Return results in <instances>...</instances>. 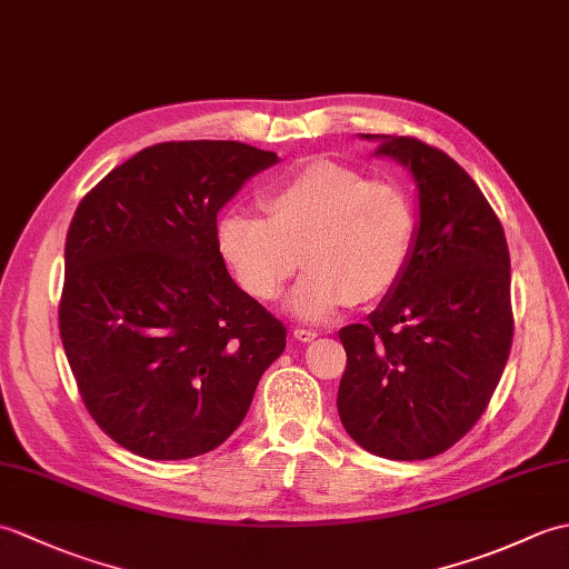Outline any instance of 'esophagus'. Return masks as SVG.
Here are the masks:
<instances>
[{"mask_svg": "<svg viewBox=\"0 0 569 569\" xmlns=\"http://www.w3.org/2000/svg\"><path fill=\"white\" fill-rule=\"evenodd\" d=\"M293 337H296L298 342H312V340H318V332L316 330H306V328H296Z\"/></svg>", "mask_w": 569, "mask_h": 569, "instance_id": "34e87169", "label": "esophagus"}]
</instances>
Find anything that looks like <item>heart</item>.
<instances>
[{"instance_id":"b5f03b06","label":"heart","mask_w":569,"mask_h":569,"mask_svg":"<svg viewBox=\"0 0 569 569\" xmlns=\"http://www.w3.org/2000/svg\"><path fill=\"white\" fill-rule=\"evenodd\" d=\"M261 204L266 220L227 210L217 220V249L241 291L257 300L281 296L303 261L308 271L286 308L308 322L393 291L416 247L408 190L328 159L296 168L263 192Z\"/></svg>"}]
</instances>
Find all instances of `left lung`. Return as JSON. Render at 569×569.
Instances as JSON below:
<instances>
[{"label":"left lung","mask_w":569,"mask_h":569,"mask_svg":"<svg viewBox=\"0 0 569 569\" xmlns=\"http://www.w3.org/2000/svg\"><path fill=\"white\" fill-rule=\"evenodd\" d=\"M361 139L413 176L418 232L393 291L340 330L337 410L367 452L410 462L445 452L487 410L513 337L511 259L499 217L450 156L410 137Z\"/></svg>","instance_id":"1"}]
</instances>
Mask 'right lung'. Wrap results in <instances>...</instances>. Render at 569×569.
Masks as SVG:
<instances>
[{"label":"right lung","instance_id":"obj_1","mask_svg":"<svg viewBox=\"0 0 569 569\" xmlns=\"http://www.w3.org/2000/svg\"><path fill=\"white\" fill-rule=\"evenodd\" d=\"M273 151L166 141L78 204L66 237L60 340L94 422L147 459L220 447L251 406L286 328L232 281L217 212Z\"/></svg>","mask_w":569,"mask_h":569}]
</instances>
